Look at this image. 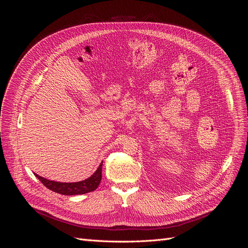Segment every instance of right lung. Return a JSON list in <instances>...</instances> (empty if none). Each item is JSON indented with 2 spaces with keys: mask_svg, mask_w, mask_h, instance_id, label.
<instances>
[{
  "mask_svg": "<svg viewBox=\"0 0 248 248\" xmlns=\"http://www.w3.org/2000/svg\"><path fill=\"white\" fill-rule=\"evenodd\" d=\"M101 171H102V162L100 166L95 170L94 174L89 177L86 180H82L79 182H71V183H65V182H56L47 180L39 175L35 174V176L38 178L41 183L47 187L49 190H52L58 193L64 194V196H77V194H84L94 191L101 181Z\"/></svg>",
  "mask_w": 248,
  "mask_h": 248,
  "instance_id": "obj_1",
  "label": "right lung"
}]
</instances>
